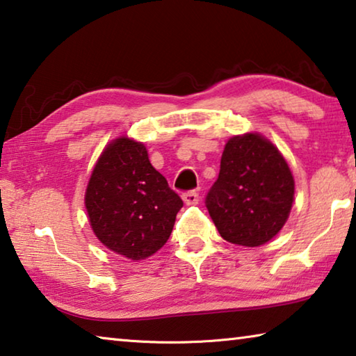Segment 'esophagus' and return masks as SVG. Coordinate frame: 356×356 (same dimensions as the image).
Returning a JSON list of instances; mask_svg holds the SVG:
<instances>
[{"label": "esophagus", "instance_id": "esophagus-1", "mask_svg": "<svg viewBox=\"0 0 356 356\" xmlns=\"http://www.w3.org/2000/svg\"><path fill=\"white\" fill-rule=\"evenodd\" d=\"M182 200L186 206H196L200 202V195L196 191H186L182 195Z\"/></svg>", "mask_w": 356, "mask_h": 356}]
</instances>
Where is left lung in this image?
<instances>
[{"instance_id":"1","label":"left lung","mask_w":356,"mask_h":356,"mask_svg":"<svg viewBox=\"0 0 356 356\" xmlns=\"http://www.w3.org/2000/svg\"><path fill=\"white\" fill-rule=\"evenodd\" d=\"M293 191L292 172L280 150L262 135L245 134L226 143L206 207L227 242L261 246L286 225Z\"/></svg>"}]
</instances>
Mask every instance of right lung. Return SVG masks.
<instances>
[{"instance_id":"right-lung-1","label":"right lung","mask_w":356,"mask_h":356,"mask_svg":"<svg viewBox=\"0 0 356 356\" xmlns=\"http://www.w3.org/2000/svg\"><path fill=\"white\" fill-rule=\"evenodd\" d=\"M84 206L108 250L141 261L168 242L184 202L150 165L144 144L120 136L95 163Z\"/></svg>"}]
</instances>
